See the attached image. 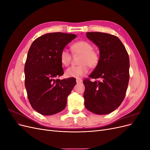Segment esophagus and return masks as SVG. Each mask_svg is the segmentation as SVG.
<instances>
[{
	"label": "esophagus",
	"instance_id": "34e87169",
	"mask_svg": "<svg viewBox=\"0 0 150 150\" xmlns=\"http://www.w3.org/2000/svg\"><path fill=\"white\" fill-rule=\"evenodd\" d=\"M83 82V80H81L80 79H76V83H81Z\"/></svg>",
	"mask_w": 150,
	"mask_h": 150
}]
</instances>
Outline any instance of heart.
Instances as JSON below:
<instances>
[{
    "label": "heart",
    "instance_id": "1",
    "mask_svg": "<svg viewBox=\"0 0 150 150\" xmlns=\"http://www.w3.org/2000/svg\"><path fill=\"white\" fill-rule=\"evenodd\" d=\"M92 44L87 40H78L72 44L71 49L74 54H81L78 66H72L66 71L68 78H81L88 72L91 68L97 67L100 61V55L98 50L93 48ZM61 64L68 66L71 62L72 56L66 49H62L59 54Z\"/></svg>",
    "mask_w": 150,
    "mask_h": 150
}]
</instances>
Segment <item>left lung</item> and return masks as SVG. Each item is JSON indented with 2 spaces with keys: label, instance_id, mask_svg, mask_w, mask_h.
I'll use <instances>...</instances> for the list:
<instances>
[{
  "label": "left lung",
  "instance_id": "obj_1",
  "mask_svg": "<svg viewBox=\"0 0 150 150\" xmlns=\"http://www.w3.org/2000/svg\"><path fill=\"white\" fill-rule=\"evenodd\" d=\"M87 38L99 49L100 61L83 83L84 105L97 115L109 114L124 100L129 79V59L120 39L107 33H87ZM99 79L92 82L90 78Z\"/></svg>",
  "mask_w": 150,
  "mask_h": 150
}]
</instances>
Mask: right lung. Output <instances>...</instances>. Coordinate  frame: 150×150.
<instances>
[{
    "instance_id": "1",
    "label": "right lung",
    "mask_w": 150,
    "mask_h": 150,
    "mask_svg": "<svg viewBox=\"0 0 150 150\" xmlns=\"http://www.w3.org/2000/svg\"><path fill=\"white\" fill-rule=\"evenodd\" d=\"M76 38L72 34L49 33L31 44L24 66L25 86L31 106L40 114H56L66 106L76 81L72 78L57 79L64 74L59 54Z\"/></svg>"
}]
</instances>
